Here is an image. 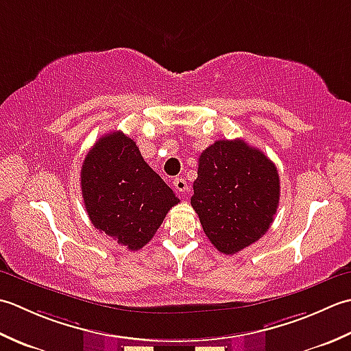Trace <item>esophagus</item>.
Returning <instances> with one entry per match:
<instances>
[{
	"label": "esophagus",
	"mask_w": 351,
	"mask_h": 351,
	"mask_svg": "<svg viewBox=\"0 0 351 351\" xmlns=\"http://www.w3.org/2000/svg\"><path fill=\"white\" fill-rule=\"evenodd\" d=\"M174 188L178 192H184V191H188V183H186V180H184V178H182V177L174 178Z\"/></svg>",
	"instance_id": "esophagus-1"
}]
</instances>
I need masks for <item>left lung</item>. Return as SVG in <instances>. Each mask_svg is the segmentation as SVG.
I'll return each mask as SVG.
<instances>
[{"label":"left lung","mask_w":351,"mask_h":351,"mask_svg":"<svg viewBox=\"0 0 351 351\" xmlns=\"http://www.w3.org/2000/svg\"><path fill=\"white\" fill-rule=\"evenodd\" d=\"M191 204L218 252L234 254L259 241L280 199L276 165L245 141H217L198 159Z\"/></svg>","instance_id":"left-lung-1"}]
</instances>
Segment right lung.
<instances>
[{"mask_svg":"<svg viewBox=\"0 0 351 351\" xmlns=\"http://www.w3.org/2000/svg\"><path fill=\"white\" fill-rule=\"evenodd\" d=\"M80 178L92 224L132 252L152 241L168 210L180 202L123 132L95 142L84 157Z\"/></svg>","mask_w":351,"mask_h":351,"instance_id":"add662e5","label":"right lung"}]
</instances>
